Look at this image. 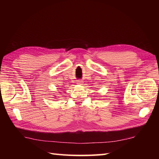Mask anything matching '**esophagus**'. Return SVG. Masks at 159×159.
<instances>
[{"label":"esophagus","instance_id":"esophagus-1","mask_svg":"<svg viewBox=\"0 0 159 159\" xmlns=\"http://www.w3.org/2000/svg\"><path fill=\"white\" fill-rule=\"evenodd\" d=\"M78 83L77 84H79V85H81L82 84V81L80 80H78V82H77Z\"/></svg>","mask_w":159,"mask_h":159}]
</instances>
